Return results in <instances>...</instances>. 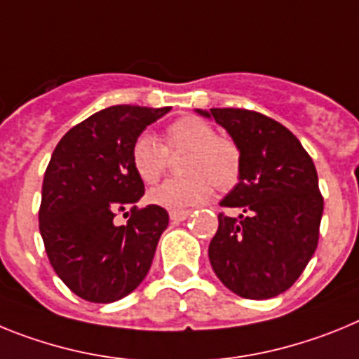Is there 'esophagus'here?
<instances>
[{"instance_id":"34e87169","label":"esophagus","mask_w":359,"mask_h":359,"mask_svg":"<svg viewBox=\"0 0 359 359\" xmlns=\"http://www.w3.org/2000/svg\"><path fill=\"white\" fill-rule=\"evenodd\" d=\"M188 217H189V211H171L170 213V218L173 220V222H182V220H186Z\"/></svg>"}]
</instances>
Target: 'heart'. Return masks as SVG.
<instances>
[{"mask_svg": "<svg viewBox=\"0 0 359 359\" xmlns=\"http://www.w3.org/2000/svg\"><path fill=\"white\" fill-rule=\"evenodd\" d=\"M188 154L182 173L149 191L151 204L171 211H186L205 202L213 193L229 191L242 175V151L231 137L217 135L205 119L188 115L173 121L164 132V144L149 133H141L132 144V166L146 184H155L170 168V155Z\"/></svg>", "mask_w": 359, "mask_h": 359, "instance_id": "heart-1", "label": "heart"}]
</instances>
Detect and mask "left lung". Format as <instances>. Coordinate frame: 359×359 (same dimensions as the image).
<instances>
[{"label":"left lung","instance_id":"left-lung-1","mask_svg":"<svg viewBox=\"0 0 359 359\" xmlns=\"http://www.w3.org/2000/svg\"><path fill=\"white\" fill-rule=\"evenodd\" d=\"M201 111V110H198ZM242 151V175L218 213L210 262L229 291L266 300L287 291L318 248L323 197L311 155L283 124L242 108H211Z\"/></svg>","mask_w":359,"mask_h":359}]
</instances>
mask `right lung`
Listing matches in <instances>:
<instances>
[{"label":"right lung","instance_id":"add662e5","mask_svg":"<svg viewBox=\"0 0 359 359\" xmlns=\"http://www.w3.org/2000/svg\"><path fill=\"white\" fill-rule=\"evenodd\" d=\"M171 108L117 104L70 128L45 171L39 231L55 274L93 304L128 296L148 274L170 215L137 208L144 182L132 166V144ZM130 208L124 226L113 218ZM128 217V213H124Z\"/></svg>","mask_w":359,"mask_h":359}]
</instances>
